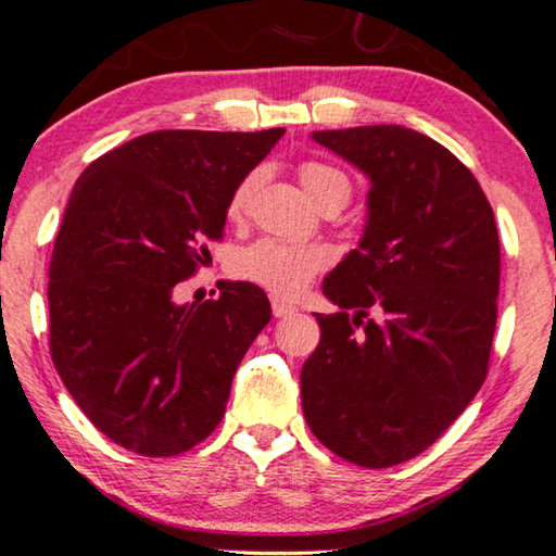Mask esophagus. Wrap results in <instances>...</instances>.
<instances>
[{
	"instance_id": "1",
	"label": "esophagus",
	"mask_w": 556,
	"mask_h": 556,
	"mask_svg": "<svg viewBox=\"0 0 556 556\" xmlns=\"http://www.w3.org/2000/svg\"><path fill=\"white\" fill-rule=\"evenodd\" d=\"M270 305H273V316H276V318H291V316H295V313H298V308H295L293 303L280 301V298H273Z\"/></svg>"
}]
</instances>
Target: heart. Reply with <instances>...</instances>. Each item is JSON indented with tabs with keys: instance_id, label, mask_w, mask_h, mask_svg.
<instances>
[{
	"instance_id": "heart-1",
	"label": "heart",
	"mask_w": 556,
	"mask_h": 556,
	"mask_svg": "<svg viewBox=\"0 0 556 556\" xmlns=\"http://www.w3.org/2000/svg\"><path fill=\"white\" fill-rule=\"evenodd\" d=\"M298 180L308 198L320 205L338 203L345 205L351 198V180L345 173L333 165L318 163V160H305L298 167ZM261 182V170L248 173L243 180L232 190L228 213L230 218H243L251 207L255 188ZM328 265V251L320 245H303V243H286L276 238H261L253 245L243 248L236 255V273L240 278L258 283L278 295H298L305 286L311 283L313 276Z\"/></svg>"
}]
</instances>
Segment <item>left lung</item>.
Returning a JSON list of instances; mask_svg holds the SVG:
<instances>
[{"label":"left lung","mask_w":556,"mask_h":556,"mask_svg":"<svg viewBox=\"0 0 556 556\" xmlns=\"http://www.w3.org/2000/svg\"><path fill=\"white\" fill-rule=\"evenodd\" d=\"M311 138L371 188L358 245L324 280L338 311L316 313L303 416L333 454L386 469L429 448L484 383L498 295L494 211L469 167L412 127Z\"/></svg>","instance_id":"1"}]
</instances>
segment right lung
Here are the masks:
<instances>
[{
    "mask_svg": "<svg viewBox=\"0 0 556 556\" xmlns=\"http://www.w3.org/2000/svg\"><path fill=\"white\" fill-rule=\"evenodd\" d=\"M283 132H148L75 182L50 261V351L70 396L115 444L175 456L220 424L270 303L253 283L182 305L173 291L211 255L232 190Z\"/></svg>",
    "mask_w": 556,
    "mask_h": 556,
    "instance_id": "add662e5",
    "label": "right lung"
}]
</instances>
